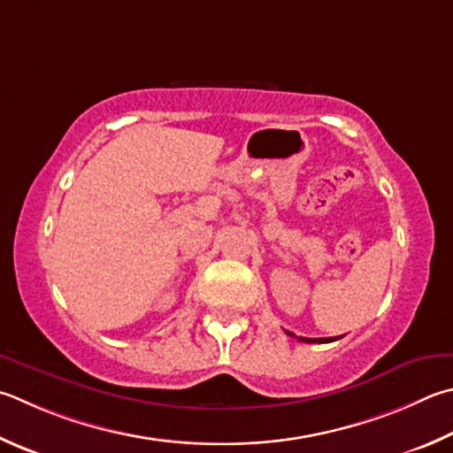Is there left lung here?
Masks as SVG:
<instances>
[{
    "label": "left lung",
    "mask_w": 453,
    "mask_h": 453,
    "mask_svg": "<svg viewBox=\"0 0 453 453\" xmlns=\"http://www.w3.org/2000/svg\"><path fill=\"white\" fill-rule=\"evenodd\" d=\"M287 334L295 336V334L289 333V331H287ZM295 339H299V341H303V342H333L334 336H333V339H305V336H295Z\"/></svg>",
    "instance_id": "obj_1"
}]
</instances>
